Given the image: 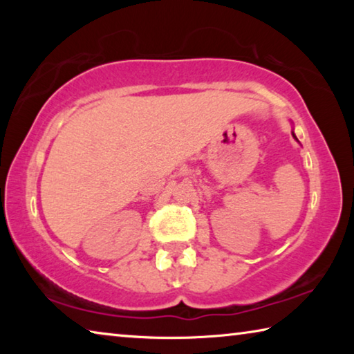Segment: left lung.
<instances>
[{"label":"left lung","instance_id":"obj_1","mask_svg":"<svg viewBox=\"0 0 354 354\" xmlns=\"http://www.w3.org/2000/svg\"><path fill=\"white\" fill-rule=\"evenodd\" d=\"M292 136H293V139H295V140L298 142V139H297V136H295V133H293V131H292Z\"/></svg>","mask_w":354,"mask_h":354}]
</instances>
